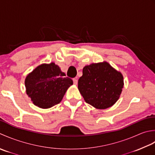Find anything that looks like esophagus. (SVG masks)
Instances as JSON below:
<instances>
[{
	"label": "esophagus",
	"instance_id": "esophagus-1",
	"mask_svg": "<svg viewBox=\"0 0 155 155\" xmlns=\"http://www.w3.org/2000/svg\"><path fill=\"white\" fill-rule=\"evenodd\" d=\"M73 81H74V84L75 85H77L78 84V79H77V78H74L73 79Z\"/></svg>",
	"mask_w": 155,
	"mask_h": 155
}]
</instances>
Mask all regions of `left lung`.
<instances>
[{
	"instance_id": "obj_1",
	"label": "left lung",
	"mask_w": 155,
	"mask_h": 155,
	"mask_svg": "<svg viewBox=\"0 0 155 155\" xmlns=\"http://www.w3.org/2000/svg\"><path fill=\"white\" fill-rule=\"evenodd\" d=\"M123 87L122 73L106 61L86 65L78 80V90L86 102L100 110L117 102Z\"/></svg>"
}]
</instances>
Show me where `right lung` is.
Listing matches in <instances>:
<instances>
[{"label":"right lung","instance_id":"right-lung-1","mask_svg":"<svg viewBox=\"0 0 155 155\" xmlns=\"http://www.w3.org/2000/svg\"><path fill=\"white\" fill-rule=\"evenodd\" d=\"M26 93L35 105L43 109L51 108L61 102L73 80L55 63L43 64L27 75Z\"/></svg>","mask_w":155,"mask_h":155}]
</instances>
